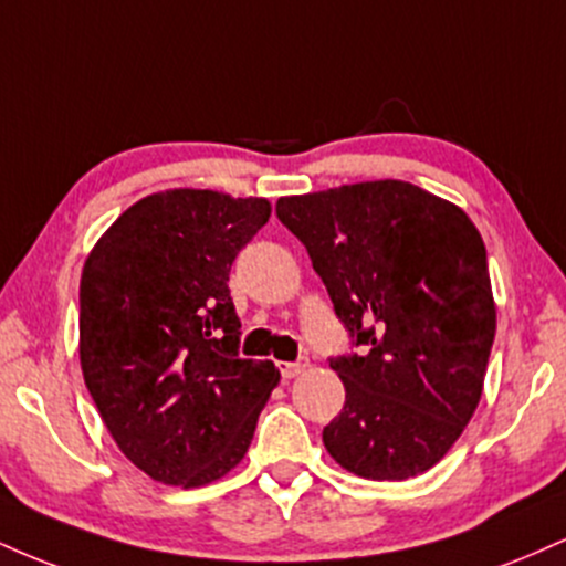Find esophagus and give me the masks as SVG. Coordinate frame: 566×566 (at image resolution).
Wrapping results in <instances>:
<instances>
[{
	"instance_id": "1",
	"label": "esophagus",
	"mask_w": 566,
	"mask_h": 566,
	"mask_svg": "<svg viewBox=\"0 0 566 566\" xmlns=\"http://www.w3.org/2000/svg\"><path fill=\"white\" fill-rule=\"evenodd\" d=\"M305 367H308V359H297V361H279V373H282V378H284V380L297 378V375L305 373Z\"/></svg>"
}]
</instances>
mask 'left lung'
Returning a JSON list of instances; mask_svg holds the SVG:
<instances>
[{
	"label": "left lung",
	"mask_w": 566,
	"mask_h": 566,
	"mask_svg": "<svg viewBox=\"0 0 566 566\" xmlns=\"http://www.w3.org/2000/svg\"><path fill=\"white\" fill-rule=\"evenodd\" d=\"M276 216L361 346L329 359L346 405L324 426L327 452L375 482L433 469L476 412L495 340L482 233L405 180L282 197Z\"/></svg>",
	"instance_id": "8db88e82"
}]
</instances>
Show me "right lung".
<instances>
[{
    "label": "right lung",
    "instance_id": "1",
    "mask_svg": "<svg viewBox=\"0 0 566 566\" xmlns=\"http://www.w3.org/2000/svg\"><path fill=\"white\" fill-rule=\"evenodd\" d=\"M265 199L170 188L135 201L82 269L80 361L116 447L143 473L201 486L242 463L279 382L239 356L229 274Z\"/></svg>",
    "mask_w": 566,
    "mask_h": 566
}]
</instances>
